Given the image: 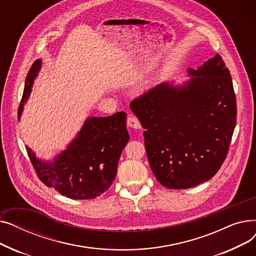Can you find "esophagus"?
<instances>
[{"label": "esophagus", "instance_id": "1", "mask_svg": "<svg viewBox=\"0 0 256 256\" xmlns=\"http://www.w3.org/2000/svg\"><path fill=\"white\" fill-rule=\"evenodd\" d=\"M128 126L132 128H135V130L140 128L141 124H140L139 119L135 116H128Z\"/></svg>", "mask_w": 256, "mask_h": 256}]
</instances>
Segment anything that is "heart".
Here are the masks:
<instances>
[{"label":"heart","mask_w":256,"mask_h":256,"mask_svg":"<svg viewBox=\"0 0 256 256\" xmlns=\"http://www.w3.org/2000/svg\"><path fill=\"white\" fill-rule=\"evenodd\" d=\"M156 83V78L150 76V78H148L147 80H145V82L143 84V87H144V89H150L152 87L154 86Z\"/></svg>","instance_id":"heart-1"}]
</instances>
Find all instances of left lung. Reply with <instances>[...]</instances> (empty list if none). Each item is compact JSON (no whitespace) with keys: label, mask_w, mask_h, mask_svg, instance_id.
<instances>
[{"label":"left lung","mask_w":256,"mask_h":256,"mask_svg":"<svg viewBox=\"0 0 256 256\" xmlns=\"http://www.w3.org/2000/svg\"><path fill=\"white\" fill-rule=\"evenodd\" d=\"M186 72L190 78L182 84L164 82L130 104L145 128L150 168L169 189H189L212 178L236 124L232 80L221 56Z\"/></svg>","instance_id":"obj_1"}]
</instances>
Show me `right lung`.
Returning <instances> with one entry per match:
<instances>
[{"label":"right lung","instance_id":"add662e5","mask_svg":"<svg viewBox=\"0 0 256 256\" xmlns=\"http://www.w3.org/2000/svg\"><path fill=\"white\" fill-rule=\"evenodd\" d=\"M42 65V59L36 60L26 78L18 119ZM128 140L126 114L117 112L108 117L87 118L66 150L52 160L37 158L28 146L26 150L44 184L72 199H93L111 186L120 154Z\"/></svg>","mask_w":256,"mask_h":256}]
</instances>
